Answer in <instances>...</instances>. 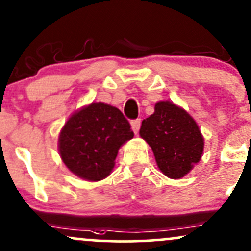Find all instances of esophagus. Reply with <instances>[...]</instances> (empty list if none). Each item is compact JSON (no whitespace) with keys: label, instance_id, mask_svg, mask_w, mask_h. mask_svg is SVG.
<instances>
[{"label":"esophagus","instance_id":"esophagus-1","mask_svg":"<svg viewBox=\"0 0 251 251\" xmlns=\"http://www.w3.org/2000/svg\"><path fill=\"white\" fill-rule=\"evenodd\" d=\"M140 124H142V121L140 119H134L131 121V126H132V130H133L134 133H138L139 132V128H140Z\"/></svg>","mask_w":251,"mask_h":251}]
</instances>
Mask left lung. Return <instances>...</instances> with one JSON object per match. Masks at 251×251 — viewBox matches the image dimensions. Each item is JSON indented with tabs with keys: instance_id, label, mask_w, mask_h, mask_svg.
<instances>
[{
	"instance_id": "1",
	"label": "left lung",
	"mask_w": 251,
	"mask_h": 251,
	"mask_svg": "<svg viewBox=\"0 0 251 251\" xmlns=\"http://www.w3.org/2000/svg\"><path fill=\"white\" fill-rule=\"evenodd\" d=\"M140 137L148 142L157 166L170 178H181L200 161L203 138L194 119L169 101L156 103L155 113L142 121Z\"/></svg>"
}]
</instances>
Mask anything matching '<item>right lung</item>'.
<instances>
[{
    "label": "right lung",
    "mask_w": 251,
    "mask_h": 251,
    "mask_svg": "<svg viewBox=\"0 0 251 251\" xmlns=\"http://www.w3.org/2000/svg\"><path fill=\"white\" fill-rule=\"evenodd\" d=\"M133 138L128 120L115 107L99 102L71 115L59 136V152L70 172L88 181L111 174L118 150Z\"/></svg>",
    "instance_id": "right-lung-1"
}]
</instances>
